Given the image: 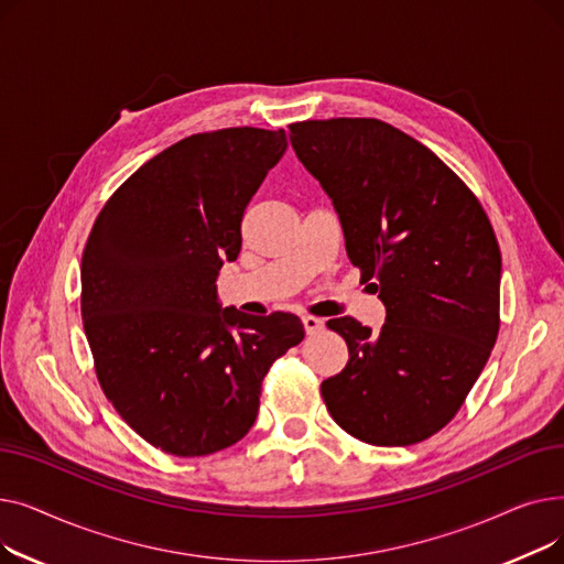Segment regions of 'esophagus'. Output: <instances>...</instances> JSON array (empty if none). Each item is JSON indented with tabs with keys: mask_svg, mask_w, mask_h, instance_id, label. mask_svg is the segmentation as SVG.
<instances>
[{
	"mask_svg": "<svg viewBox=\"0 0 564 564\" xmlns=\"http://www.w3.org/2000/svg\"><path fill=\"white\" fill-rule=\"evenodd\" d=\"M302 324H304V329H306L308 336H313V334H317V332L324 329V322H322L319 317H313V315H304V317H302Z\"/></svg>",
	"mask_w": 564,
	"mask_h": 564,
	"instance_id": "1",
	"label": "esophagus"
}]
</instances>
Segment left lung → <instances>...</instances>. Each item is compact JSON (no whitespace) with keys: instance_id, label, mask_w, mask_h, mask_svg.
<instances>
[{"instance_id":"1","label":"left lung","mask_w":564,"mask_h":564,"mask_svg":"<svg viewBox=\"0 0 564 564\" xmlns=\"http://www.w3.org/2000/svg\"><path fill=\"white\" fill-rule=\"evenodd\" d=\"M290 143L338 213L345 249L379 292V334L329 319L349 361L322 381L332 419L372 446L446 427L498 336L500 249L478 198L427 145L377 118L290 126Z\"/></svg>"}]
</instances>
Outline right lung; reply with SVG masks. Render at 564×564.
Masks as SVG:
<instances>
[{
  "label": "right lung",
  "mask_w": 564,
  "mask_h": 564,
  "mask_svg": "<svg viewBox=\"0 0 564 564\" xmlns=\"http://www.w3.org/2000/svg\"><path fill=\"white\" fill-rule=\"evenodd\" d=\"M288 148L285 130L192 134L148 160L98 215L82 256V319L100 387L151 446L203 457L256 423L262 379L300 345L290 313L221 308L217 276Z\"/></svg>",
  "instance_id": "right-lung-1"
}]
</instances>
